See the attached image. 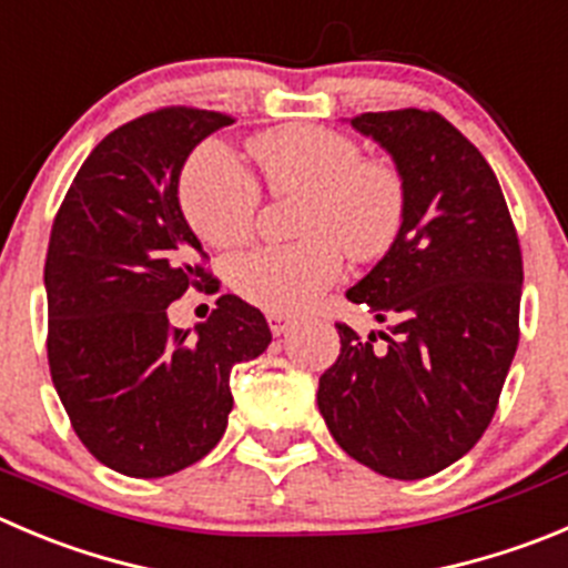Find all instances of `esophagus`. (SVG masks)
<instances>
[{
    "label": "esophagus",
    "mask_w": 568,
    "mask_h": 568,
    "mask_svg": "<svg viewBox=\"0 0 568 568\" xmlns=\"http://www.w3.org/2000/svg\"><path fill=\"white\" fill-rule=\"evenodd\" d=\"M267 323H270V332H273L275 337H281V334L290 332V326H293V317L281 315V312H267Z\"/></svg>",
    "instance_id": "1"
}]
</instances>
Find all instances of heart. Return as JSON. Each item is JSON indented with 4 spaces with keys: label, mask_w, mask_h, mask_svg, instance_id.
I'll list each match as a JSON object with an SVG mask.
<instances>
[{
    "label": "heart",
    "mask_w": 568,
    "mask_h": 568,
    "mask_svg": "<svg viewBox=\"0 0 568 568\" xmlns=\"http://www.w3.org/2000/svg\"><path fill=\"white\" fill-rule=\"evenodd\" d=\"M251 153L275 194H301L295 245L240 253L229 264L231 287L267 312H301L343 275V247L354 258L385 253L404 220V181L390 161L359 159L343 133L290 125L264 133ZM181 209L206 245L231 247L253 229L258 186L217 142L194 150L181 175Z\"/></svg>",
    "instance_id": "obj_1"
}]
</instances>
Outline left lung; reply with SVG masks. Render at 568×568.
Masks as SVG:
<instances>
[{
  "instance_id": "8db88e82",
  "label": "left lung",
  "mask_w": 568,
  "mask_h": 568,
  "mask_svg": "<svg viewBox=\"0 0 568 568\" xmlns=\"http://www.w3.org/2000/svg\"><path fill=\"white\" fill-rule=\"evenodd\" d=\"M404 181L390 251L348 290L390 334L337 323L317 407L339 449L390 479H424L474 449L518 345L521 247L488 161L435 111L359 113Z\"/></svg>"
}]
</instances>
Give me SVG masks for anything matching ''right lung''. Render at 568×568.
I'll use <instances>...</instances> for the list:
<instances>
[{"instance_id": "add662e5", "label": "right lung", "mask_w": 568, "mask_h": 568, "mask_svg": "<svg viewBox=\"0 0 568 568\" xmlns=\"http://www.w3.org/2000/svg\"><path fill=\"white\" fill-rule=\"evenodd\" d=\"M231 122L178 105L116 128L83 161L52 223V385L85 449L125 477H166L206 457L234 407L231 368L273 339L262 312L236 295H220L194 332L166 317L186 290L217 293L178 181L189 153Z\"/></svg>"}]
</instances>
